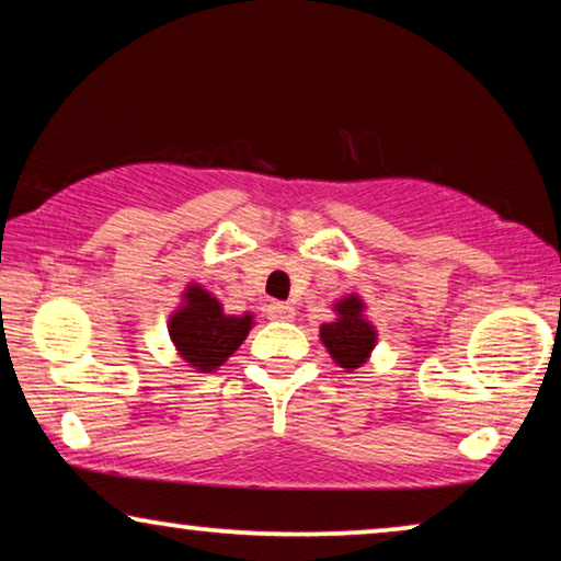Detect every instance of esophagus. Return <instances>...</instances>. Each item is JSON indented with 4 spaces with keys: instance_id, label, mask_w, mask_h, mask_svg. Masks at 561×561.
I'll use <instances>...</instances> for the list:
<instances>
[{
    "instance_id": "34e87169",
    "label": "esophagus",
    "mask_w": 561,
    "mask_h": 561,
    "mask_svg": "<svg viewBox=\"0 0 561 561\" xmlns=\"http://www.w3.org/2000/svg\"><path fill=\"white\" fill-rule=\"evenodd\" d=\"M267 317L275 319V321H290L296 317V309L290 304H283V301H273L267 306Z\"/></svg>"
}]
</instances>
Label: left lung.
Instances as JSON below:
<instances>
[{
    "mask_svg": "<svg viewBox=\"0 0 561 561\" xmlns=\"http://www.w3.org/2000/svg\"><path fill=\"white\" fill-rule=\"evenodd\" d=\"M334 311L336 319L321 324L319 334L334 363L352 373L367 363V357L375 350V342H378V332L365 319V304L357 294H350L342 301H336Z\"/></svg>",
    "mask_w": 561,
    "mask_h": 561,
    "instance_id": "left-lung-1",
    "label": "left lung"
}]
</instances>
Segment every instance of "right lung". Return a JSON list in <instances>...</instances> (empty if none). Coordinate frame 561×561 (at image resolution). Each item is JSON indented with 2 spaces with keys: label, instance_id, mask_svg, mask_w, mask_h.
I'll use <instances>...</instances> for the list:
<instances>
[{
  "label": "right lung",
  "instance_id": "1",
  "mask_svg": "<svg viewBox=\"0 0 561 561\" xmlns=\"http://www.w3.org/2000/svg\"><path fill=\"white\" fill-rule=\"evenodd\" d=\"M252 329V313L232 317L225 313L221 304L209 290L188 283L183 290V304L171 313L168 321V334L186 359L188 367L198 373H211L232 357L237 347Z\"/></svg>",
  "mask_w": 561,
  "mask_h": 561
}]
</instances>
